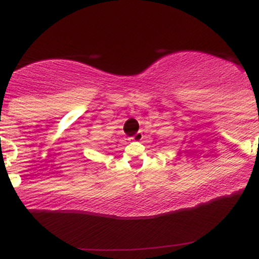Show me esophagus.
I'll return each instance as SVG.
<instances>
[{
  "label": "esophagus",
  "instance_id": "obj_1",
  "mask_svg": "<svg viewBox=\"0 0 259 259\" xmlns=\"http://www.w3.org/2000/svg\"><path fill=\"white\" fill-rule=\"evenodd\" d=\"M142 138H144V135H142V133H136L135 135L132 136L129 140H132V141H141Z\"/></svg>",
  "mask_w": 259,
  "mask_h": 259
}]
</instances>
